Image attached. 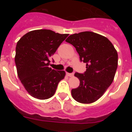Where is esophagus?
I'll use <instances>...</instances> for the list:
<instances>
[{
	"label": "esophagus",
	"instance_id": "34e87169",
	"mask_svg": "<svg viewBox=\"0 0 132 132\" xmlns=\"http://www.w3.org/2000/svg\"><path fill=\"white\" fill-rule=\"evenodd\" d=\"M66 75H67V76H68V77H73V73H66Z\"/></svg>",
	"mask_w": 132,
	"mask_h": 132
}]
</instances>
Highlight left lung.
I'll use <instances>...</instances> for the list:
<instances>
[{
  "label": "left lung",
  "mask_w": 132,
  "mask_h": 132,
  "mask_svg": "<svg viewBox=\"0 0 132 132\" xmlns=\"http://www.w3.org/2000/svg\"><path fill=\"white\" fill-rule=\"evenodd\" d=\"M65 41L75 47L80 61L87 64L85 73H75L80 85L71 90L72 96L80 103L95 102L113 82L118 67L116 49L108 38L92 31L74 34Z\"/></svg>",
  "instance_id": "obj_1"
}]
</instances>
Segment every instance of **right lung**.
I'll return each instance as SVG.
<instances>
[{
    "mask_svg": "<svg viewBox=\"0 0 132 132\" xmlns=\"http://www.w3.org/2000/svg\"><path fill=\"white\" fill-rule=\"evenodd\" d=\"M69 34L50 30L29 31L17 42L15 63L21 82L31 96L40 100L53 96L64 71L49 67L50 58Z\"/></svg>",
    "mask_w": 132,
    "mask_h": 132,
    "instance_id": "add662e5",
    "label": "right lung"
}]
</instances>
